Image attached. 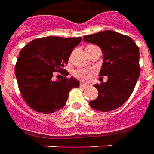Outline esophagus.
<instances>
[{"mask_svg":"<svg viewBox=\"0 0 154 154\" xmlns=\"http://www.w3.org/2000/svg\"><path fill=\"white\" fill-rule=\"evenodd\" d=\"M80 87H82V88H86V87H88V85H87V84H85V83H81Z\"/></svg>","mask_w":154,"mask_h":154,"instance_id":"34e87169","label":"esophagus"}]
</instances>
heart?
Here are the masks:
<instances>
[{
    "instance_id": "1",
    "label": "heart",
    "mask_w": 154,
    "mask_h": 154,
    "mask_svg": "<svg viewBox=\"0 0 154 154\" xmlns=\"http://www.w3.org/2000/svg\"><path fill=\"white\" fill-rule=\"evenodd\" d=\"M91 46H93V45H89V46H87V48ZM94 72H95V71L92 69H80V70H77L74 72V77L82 82H89L92 79Z\"/></svg>"
}]
</instances>
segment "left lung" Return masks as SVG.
<instances>
[{"instance_id":"left-lung-1","label":"left lung","mask_w":154,"mask_h":154,"mask_svg":"<svg viewBox=\"0 0 154 154\" xmlns=\"http://www.w3.org/2000/svg\"><path fill=\"white\" fill-rule=\"evenodd\" d=\"M83 39L101 48L103 63L99 76L108 77L106 82L94 85L98 97L89 102L90 106L104 112L116 110L129 99L139 79V47L129 36L112 30L86 35Z\"/></svg>"}]
</instances>
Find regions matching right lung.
Returning <instances> with one entry per match:
<instances>
[{
    "label": "right lung",
    "instance_id": "right-lung-1",
    "mask_svg": "<svg viewBox=\"0 0 154 154\" xmlns=\"http://www.w3.org/2000/svg\"><path fill=\"white\" fill-rule=\"evenodd\" d=\"M78 38L49 36L36 38L20 52L15 67L18 87L25 103L38 113L50 114L65 106L68 94L79 82L74 77L53 81L54 72L68 75L63 67Z\"/></svg>",
    "mask_w": 154,
    "mask_h": 154
}]
</instances>
